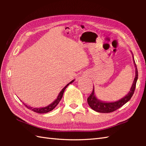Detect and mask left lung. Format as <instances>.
Instances as JSON below:
<instances>
[{
  "mask_svg": "<svg viewBox=\"0 0 146 146\" xmlns=\"http://www.w3.org/2000/svg\"><path fill=\"white\" fill-rule=\"evenodd\" d=\"M132 57H133V61H134V64L135 65V76L134 82H133L131 88L130 89L129 92L125 96V97L120 98L119 100H117L115 102H104L99 100V99H98L97 97L95 96L94 86L93 92L90 94V95L89 96L88 98H87V102L89 106L93 110L100 113L112 112V111L119 109V108L123 106V105L125 104L127 102L131 100V97H132V95L134 93L136 83H137V79H138L137 68V66H136V64L135 63L134 56H132Z\"/></svg>",
  "mask_w": 146,
  "mask_h": 146,
  "instance_id": "obj_1",
  "label": "left lung"
}]
</instances>
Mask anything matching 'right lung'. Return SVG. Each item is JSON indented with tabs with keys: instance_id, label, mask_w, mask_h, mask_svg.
Here are the masks:
<instances>
[{
	"instance_id": "right-lung-1",
	"label": "right lung",
	"mask_w": 146,
	"mask_h": 146,
	"mask_svg": "<svg viewBox=\"0 0 146 146\" xmlns=\"http://www.w3.org/2000/svg\"><path fill=\"white\" fill-rule=\"evenodd\" d=\"M74 81H75V80H72V81L70 82L69 83H68V84L66 86H65L63 89L61 90V91L60 92V94H58V96L57 97L56 99V100L53 102H52V103H51V104H49V105H48V106H46L45 107L35 108V107H31V106H29V105H27L26 104L23 103H23L24 104V105H25V106L27 108H29V109L31 110H33L34 111H35V112H36V113H48V112H49V111H50L52 110H53L54 108L57 106L58 104H59V102H60L62 97H63V93H64V92L65 90V89L66 88V87H67L68 85H69L70 84H71V83H72Z\"/></svg>"
}]
</instances>
